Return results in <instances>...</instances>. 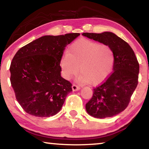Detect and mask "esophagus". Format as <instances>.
<instances>
[{"mask_svg":"<svg viewBox=\"0 0 149 149\" xmlns=\"http://www.w3.org/2000/svg\"><path fill=\"white\" fill-rule=\"evenodd\" d=\"M72 88L73 91H79L80 89V87L79 86H77V85H75V84H74V85H72Z\"/></svg>","mask_w":149,"mask_h":149,"instance_id":"1","label":"esophagus"}]
</instances>
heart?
<instances>
[{
  "mask_svg": "<svg viewBox=\"0 0 149 149\" xmlns=\"http://www.w3.org/2000/svg\"><path fill=\"white\" fill-rule=\"evenodd\" d=\"M114 62V50L109 45L81 39L70 46L60 60V67L66 79L77 75L79 69L77 81L95 85L108 76Z\"/></svg>",
  "mask_w": 149,
  "mask_h": 149,
  "instance_id": "obj_1",
  "label": "heart"
}]
</instances>
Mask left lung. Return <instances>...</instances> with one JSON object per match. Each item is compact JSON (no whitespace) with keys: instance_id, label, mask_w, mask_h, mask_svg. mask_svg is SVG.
<instances>
[{"instance_id":"left-lung-1","label":"left lung","mask_w":149,"mask_h":149,"mask_svg":"<svg viewBox=\"0 0 149 149\" xmlns=\"http://www.w3.org/2000/svg\"><path fill=\"white\" fill-rule=\"evenodd\" d=\"M82 35L112 47L115 54L113 72L93 89L85 105L87 112L97 118L112 117L124 110L138 84L139 64L129 44L112 32L84 33Z\"/></svg>"}]
</instances>
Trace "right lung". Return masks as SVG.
<instances>
[{
  "label": "right lung",
  "instance_id": "right-lung-1",
  "mask_svg": "<svg viewBox=\"0 0 149 149\" xmlns=\"http://www.w3.org/2000/svg\"><path fill=\"white\" fill-rule=\"evenodd\" d=\"M80 34L45 35L22 47L11 62L10 82L16 100L27 114L50 117L60 112L72 84L61 77L65 47Z\"/></svg>",
  "mask_w": 149,
  "mask_h": 149
}]
</instances>
